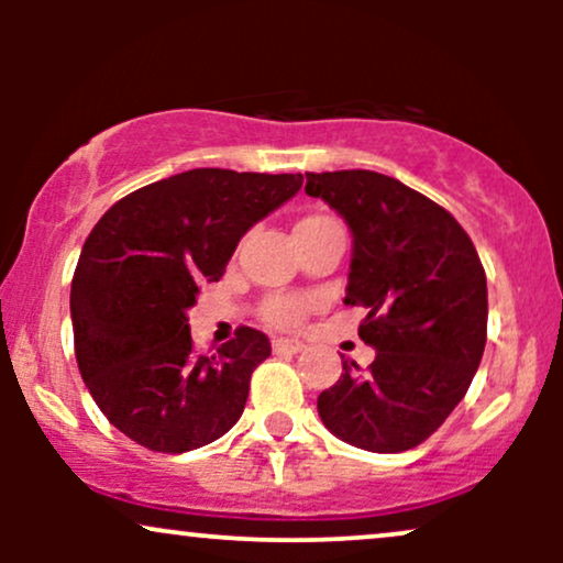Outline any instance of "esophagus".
Returning a JSON list of instances; mask_svg holds the SVG:
<instances>
[{
	"instance_id": "esophagus-1",
	"label": "esophagus",
	"mask_w": 563,
	"mask_h": 563,
	"mask_svg": "<svg viewBox=\"0 0 563 563\" xmlns=\"http://www.w3.org/2000/svg\"><path fill=\"white\" fill-rule=\"evenodd\" d=\"M301 341H296V339H275L273 341V352L275 354H296V352H301Z\"/></svg>"
}]
</instances>
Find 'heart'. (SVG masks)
<instances>
[{"mask_svg": "<svg viewBox=\"0 0 563 563\" xmlns=\"http://www.w3.org/2000/svg\"><path fill=\"white\" fill-rule=\"evenodd\" d=\"M320 219H328V217H307L301 219L299 224H309V222H320ZM296 224V228H299ZM307 299H301V296H275V299H269L264 303V318H267L273 325L277 328H290L296 325L303 314H307Z\"/></svg>", "mask_w": 563, "mask_h": 563, "instance_id": "1", "label": "heart"}]
</instances>
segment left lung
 Here are the masks:
<instances>
[{
	"label": "left lung",
	"instance_id": "1",
	"mask_svg": "<svg viewBox=\"0 0 563 563\" xmlns=\"http://www.w3.org/2000/svg\"><path fill=\"white\" fill-rule=\"evenodd\" d=\"M303 190L352 230L346 307L376 360L318 397L328 431L371 452L426 442L466 397L487 344V277L450 211L378 172H307Z\"/></svg>",
	"mask_w": 563,
	"mask_h": 563
}]
</instances>
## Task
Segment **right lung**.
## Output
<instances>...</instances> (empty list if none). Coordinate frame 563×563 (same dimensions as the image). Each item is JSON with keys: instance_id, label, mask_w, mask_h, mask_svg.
<instances>
[{"instance_id": "right-lung-1", "label": "right lung", "mask_w": 563, "mask_h": 563, "mask_svg": "<svg viewBox=\"0 0 563 563\" xmlns=\"http://www.w3.org/2000/svg\"><path fill=\"white\" fill-rule=\"evenodd\" d=\"M301 183V174L190 169L129 192L89 232L70 283L76 363L132 442L177 455L238 423L269 339L238 328L214 354H198L187 309Z\"/></svg>"}]
</instances>
